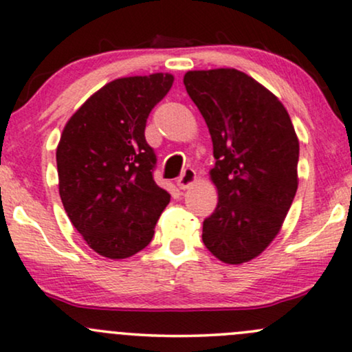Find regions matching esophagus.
<instances>
[{"label":"esophagus","instance_id":"1","mask_svg":"<svg viewBox=\"0 0 352 352\" xmlns=\"http://www.w3.org/2000/svg\"><path fill=\"white\" fill-rule=\"evenodd\" d=\"M195 179H197V172H195L193 168H185L184 173L180 175V179L177 180V186H179L180 190H186L191 184H193Z\"/></svg>","mask_w":352,"mask_h":352}]
</instances>
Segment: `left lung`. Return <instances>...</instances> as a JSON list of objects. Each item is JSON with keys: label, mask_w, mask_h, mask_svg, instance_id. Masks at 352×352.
I'll list each match as a JSON object with an SVG mask.
<instances>
[{"label": "left lung", "mask_w": 352, "mask_h": 352, "mask_svg": "<svg viewBox=\"0 0 352 352\" xmlns=\"http://www.w3.org/2000/svg\"><path fill=\"white\" fill-rule=\"evenodd\" d=\"M184 84L216 159L219 203L203 243L224 263H245L273 242L296 197L299 140L278 97L242 71H188Z\"/></svg>", "instance_id": "left-lung-1"}]
</instances>
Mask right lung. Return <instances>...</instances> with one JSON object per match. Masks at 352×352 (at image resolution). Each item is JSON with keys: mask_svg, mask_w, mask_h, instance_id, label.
I'll list each match as a JSON object with an SVG mask.
<instances>
[{"mask_svg": "<svg viewBox=\"0 0 352 352\" xmlns=\"http://www.w3.org/2000/svg\"><path fill=\"white\" fill-rule=\"evenodd\" d=\"M172 82V74L164 73L115 79L79 107L61 135V203L87 245L102 256L120 260L148 247L170 201L154 182L157 159L144 130Z\"/></svg>", "mask_w": 352, "mask_h": 352, "instance_id": "1", "label": "right lung"}]
</instances>
